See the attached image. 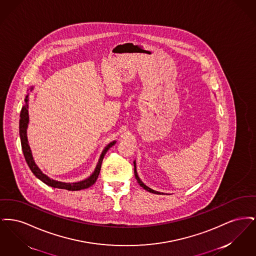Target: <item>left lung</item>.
Here are the masks:
<instances>
[{"mask_svg": "<svg viewBox=\"0 0 256 256\" xmlns=\"http://www.w3.org/2000/svg\"><path fill=\"white\" fill-rule=\"evenodd\" d=\"M134 176H135V178L137 180V182L139 183V185L141 186V187H143L145 190L146 191H148V192H150V193H154V194H158V195H161V194H163V193H161V192H158V191H156V190H154V189H152V188H150L148 186H146L145 183L143 182L141 180H140V178L138 176V174H137V170H136V162H135V160H134Z\"/></svg>", "mask_w": 256, "mask_h": 256, "instance_id": "8db88e82", "label": "left lung"}]
</instances>
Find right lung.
Returning a JSON list of instances; mask_svg holds the SVG:
<instances>
[{
	"instance_id": "1",
	"label": "right lung",
	"mask_w": 256,
	"mask_h": 256,
	"mask_svg": "<svg viewBox=\"0 0 256 256\" xmlns=\"http://www.w3.org/2000/svg\"><path fill=\"white\" fill-rule=\"evenodd\" d=\"M34 90V87L30 88V91ZM28 96L30 94H28L26 98H24V104L21 110L20 113V122H19V134H20V139H21V145H22V150H23V154H24V159L30 167V169L34 172V174L36 176L38 180H40L42 182L49 185L50 187L54 188H58V189H66L69 191H78V190H82V189H86L90 186H92L94 183L96 182L100 170V167H102V159L104 158L106 154L108 152V150H110V148L114 146L116 144V140L110 142L108 146H106L100 156V158L98 161L96 168L94 172L84 180L78 182H58L56 180H52L49 178L47 174H45L42 170L39 169V167L37 166L34 156H32V150L28 145V134H26V130H28V122H30V117H28Z\"/></svg>"
}]
</instances>
